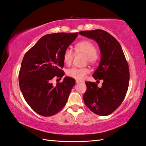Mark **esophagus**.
Returning a JSON list of instances; mask_svg holds the SVG:
<instances>
[{"label":"esophagus","mask_w":146,"mask_h":146,"mask_svg":"<svg viewBox=\"0 0 146 146\" xmlns=\"http://www.w3.org/2000/svg\"><path fill=\"white\" fill-rule=\"evenodd\" d=\"M76 84L84 83V81H82V80H76Z\"/></svg>","instance_id":"obj_1"}]
</instances>
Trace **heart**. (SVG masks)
<instances>
[{
    "mask_svg": "<svg viewBox=\"0 0 146 146\" xmlns=\"http://www.w3.org/2000/svg\"><path fill=\"white\" fill-rule=\"evenodd\" d=\"M75 52L76 53H82L87 56V60L89 62L93 63L97 60V48L92 42L89 40H84L78 42L75 46ZM73 51L70 49H66L64 53V62L66 65H70L72 62L74 57ZM90 73L88 68H72L67 71L68 76H70L78 80H82L86 76Z\"/></svg>",
    "mask_w": 146,
    "mask_h": 146,
    "instance_id": "obj_1",
    "label": "heart"
}]
</instances>
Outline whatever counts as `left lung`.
Returning <instances> with one entry per match:
<instances>
[{
	"label": "left lung",
	"instance_id": "8db88e82",
	"mask_svg": "<svg viewBox=\"0 0 146 146\" xmlns=\"http://www.w3.org/2000/svg\"><path fill=\"white\" fill-rule=\"evenodd\" d=\"M79 34L95 40L99 46L100 62L93 76L95 80H103L101 88L96 83L86 82L84 101L95 114L109 115L119 107L126 95L129 82L127 60L119 42L106 31L95 29Z\"/></svg>",
	"mask_w": 146,
	"mask_h": 146
}]
</instances>
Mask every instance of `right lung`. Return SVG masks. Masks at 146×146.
<instances>
[{
    "instance_id": "1",
    "label": "right lung",
    "mask_w": 146,
    "mask_h": 146,
    "mask_svg": "<svg viewBox=\"0 0 146 146\" xmlns=\"http://www.w3.org/2000/svg\"><path fill=\"white\" fill-rule=\"evenodd\" d=\"M78 33H56L43 36L24 55L19 71V86L24 99L38 115L50 117L67 102L75 80L66 76L54 87L51 80L62 78L64 53Z\"/></svg>"
}]
</instances>
